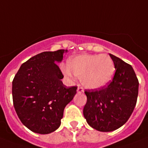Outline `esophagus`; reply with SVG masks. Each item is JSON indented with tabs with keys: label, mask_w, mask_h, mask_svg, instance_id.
<instances>
[{
	"label": "esophagus",
	"mask_w": 148,
	"mask_h": 148,
	"mask_svg": "<svg viewBox=\"0 0 148 148\" xmlns=\"http://www.w3.org/2000/svg\"><path fill=\"white\" fill-rule=\"evenodd\" d=\"M83 91H84V89H83V87L78 86V88H77V92H78V93H82V92H83Z\"/></svg>",
	"instance_id": "34e87169"
}]
</instances>
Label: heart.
I'll use <instances>...</instances> for the list:
<instances>
[{"label": "heart", "instance_id": "heart-1", "mask_svg": "<svg viewBox=\"0 0 148 148\" xmlns=\"http://www.w3.org/2000/svg\"><path fill=\"white\" fill-rule=\"evenodd\" d=\"M68 66L69 68H62L64 74L71 77L73 73L88 88L106 86L115 72L113 61L104 54L77 56L69 60Z\"/></svg>", "mask_w": 148, "mask_h": 148}]
</instances>
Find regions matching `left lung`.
<instances>
[{"mask_svg": "<svg viewBox=\"0 0 148 148\" xmlns=\"http://www.w3.org/2000/svg\"><path fill=\"white\" fill-rule=\"evenodd\" d=\"M115 72L107 86L86 89L87 102L83 115L92 128L111 132L124 125L132 115L137 102L138 80L133 67L110 54Z\"/></svg>", "mask_w": 148, "mask_h": 148, "instance_id": "left-lung-1", "label": "left lung"}]
</instances>
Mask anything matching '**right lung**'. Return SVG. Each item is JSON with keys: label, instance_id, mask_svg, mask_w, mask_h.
Returning <instances> with one entry per match:
<instances>
[{"label": "right lung", "instance_id": "1", "mask_svg": "<svg viewBox=\"0 0 148 148\" xmlns=\"http://www.w3.org/2000/svg\"><path fill=\"white\" fill-rule=\"evenodd\" d=\"M67 50L45 51L21 65L12 80V101L19 119L34 133L48 134L61 124L65 106L77 86L67 87L57 65Z\"/></svg>", "mask_w": 148, "mask_h": 148}]
</instances>
